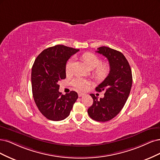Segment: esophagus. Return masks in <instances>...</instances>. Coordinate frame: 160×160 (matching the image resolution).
Listing matches in <instances>:
<instances>
[{
	"label": "esophagus",
	"mask_w": 160,
	"mask_h": 160,
	"mask_svg": "<svg viewBox=\"0 0 160 160\" xmlns=\"http://www.w3.org/2000/svg\"><path fill=\"white\" fill-rule=\"evenodd\" d=\"M78 96H79V97H82V96H83L84 95V94L81 93V92H79V93H78Z\"/></svg>",
	"instance_id": "1"
}]
</instances>
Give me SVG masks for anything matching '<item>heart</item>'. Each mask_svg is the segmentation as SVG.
<instances>
[{
	"mask_svg": "<svg viewBox=\"0 0 160 160\" xmlns=\"http://www.w3.org/2000/svg\"><path fill=\"white\" fill-rule=\"evenodd\" d=\"M82 58L86 62L90 69H94V74L99 78H104L109 73L110 67L107 63H100V59L98 56L92 52H85L82 56ZM74 64V58H72L66 65V74L70 75L72 73L73 66ZM72 85L77 90L85 91L91 85L90 80L82 78H76L72 82Z\"/></svg>",
	"mask_w": 160,
	"mask_h": 160,
	"instance_id": "1",
	"label": "heart"
}]
</instances>
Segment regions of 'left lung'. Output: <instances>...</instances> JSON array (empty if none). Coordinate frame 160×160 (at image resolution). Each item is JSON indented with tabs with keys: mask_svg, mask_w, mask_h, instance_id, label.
Returning <instances> with one entry per match:
<instances>
[{
	"mask_svg": "<svg viewBox=\"0 0 160 160\" xmlns=\"http://www.w3.org/2000/svg\"><path fill=\"white\" fill-rule=\"evenodd\" d=\"M96 52L107 58L110 64L108 76L96 88L97 92L104 91V97L98 100L90 96L93 104L88 109L89 116L98 122H107L116 117L124 106L132 85L131 68L123 54L106 46L98 48Z\"/></svg>",
	"mask_w": 160,
	"mask_h": 160,
	"instance_id": "obj_1",
	"label": "left lung"
}]
</instances>
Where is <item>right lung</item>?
Segmentation results:
<instances>
[{
  "label": "right lung",
  "instance_id": "obj_1",
  "mask_svg": "<svg viewBox=\"0 0 160 160\" xmlns=\"http://www.w3.org/2000/svg\"><path fill=\"white\" fill-rule=\"evenodd\" d=\"M79 50L56 45L44 50L34 61L31 73L32 95L38 110L48 120H64L78 99L74 91L62 94L58 82L66 78L67 61Z\"/></svg>",
  "mask_w": 160,
  "mask_h": 160
}]
</instances>
